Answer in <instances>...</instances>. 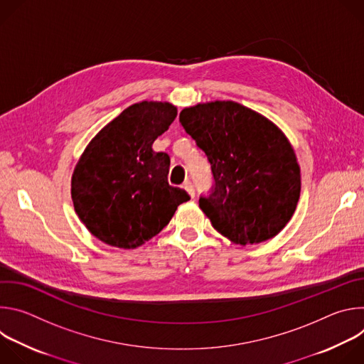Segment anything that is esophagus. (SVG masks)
I'll use <instances>...</instances> for the list:
<instances>
[{
  "mask_svg": "<svg viewBox=\"0 0 364 364\" xmlns=\"http://www.w3.org/2000/svg\"><path fill=\"white\" fill-rule=\"evenodd\" d=\"M183 187L188 191V194L191 196V197H194L196 196V191H194V187H193V183L190 181V180H187V181H184V184H183Z\"/></svg>",
  "mask_w": 364,
  "mask_h": 364,
  "instance_id": "esophagus-1",
  "label": "esophagus"
}]
</instances>
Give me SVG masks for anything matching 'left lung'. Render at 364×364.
Returning a JSON list of instances; mask_svg holds the SVG:
<instances>
[{
  "instance_id": "obj_1",
  "label": "left lung",
  "mask_w": 364,
  "mask_h": 364,
  "mask_svg": "<svg viewBox=\"0 0 364 364\" xmlns=\"http://www.w3.org/2000/svg\"><path fill=\"white\" fill-rule=\"evenodd\" d=\"M180 122L212 166L215 190L198 205L213 228L242 246L277 236L301 193L299 166L285 134L233 100L184 108Z\"/></svg>"
}]
</instances>
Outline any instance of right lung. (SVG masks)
<instances>
[{
	"mask_svg": "<svg viewBox=\"0 0 364 364\" xmlns=\"http://www.w3.org/2000/svg\"><path fill=\"white\" fill-rule=\"evenodd\" d=\"M177 117L170 102L142 100L124 109L86 145L72 176L75 212L99 240L135 249L159 235L190 200L168 184L170 157L154 141Z\"/></svg>",
	"mask_w": 364,
	"mask_h": 364,
	"instance_id": "add662e5",
	"label": "right lung"
}]
</instances>
